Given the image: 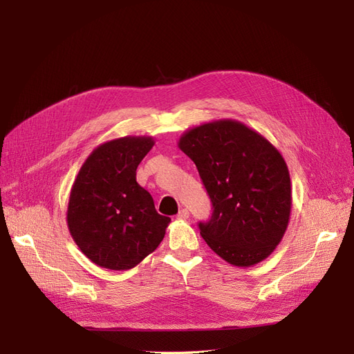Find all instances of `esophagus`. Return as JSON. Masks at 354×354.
Listing matches in <instances>:
<instances>
[{
	"instance_id": "obj_1",
	"label": "esophagus",
	"mask_w": 354,
	"mask_h": 354,
	"mask_svg": "<svg viewBox=\"0 0 354 354\" xmlns=\"http://www.w3.org/2000/svg\"><path fill=\"white\" fill-rule=\"evenodd\" d=\"M177 218H178V220H186V218H189V211H187L186 208L180 209L178 214H177Z\"/></svg>"
}]
</instances>
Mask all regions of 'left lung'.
<instances>
[{
  "label": "left lung",
  "instance_id": "1",
  "mask_svg": "<svg viewBox=\"0 0 354 354\" xmlns=\"http://www.w3.org/2000/svg\"><path fill=\"white\" fill-rule=\"evenodd\" d=\"M178 147L194 160L212 203L199 230L223 260L250 267L282 241L291 214V178L279 151L233 120L192 128Z\"/></svg>",
  "mask_w": 354,
  "mask_h": 354
}]
</instances>
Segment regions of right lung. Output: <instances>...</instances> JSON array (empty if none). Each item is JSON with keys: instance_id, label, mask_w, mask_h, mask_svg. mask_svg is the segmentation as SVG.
<instances>
[{"instance_id": "1", "label": "right lung", "mask_w": 354, "mask_h": 354, "mask_svg": "<svg viewBox=\"0 0 354 354\" xmlns=\"http://www.w3.org/2000/svg\"><path fill=\"white\" fill-rule=\"evenodd\" d=\"M152 137H122L95 147L75 178L68 203V227L78 248L100 267L128 270L153 252L169 217L136 180Z\"/></svg>"}]
</instances>
